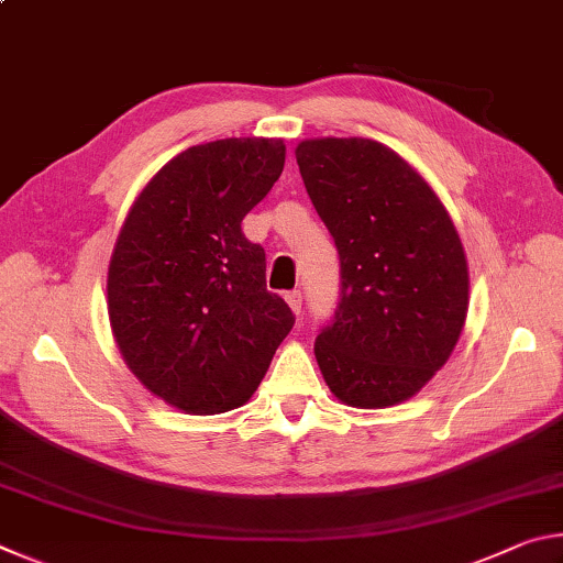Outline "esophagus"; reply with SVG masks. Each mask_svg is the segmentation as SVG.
Returning a JSON list of instances; mask_svg holds the SVG:
<instances>
[{"label":"esophagus","mask_w":563,"mask_h":563,"mask_svg":"<svg viewBox=\"0 0 563 563\" xmlns=\"http://www.w3.org/2000/svg\"><path fill=\"white\" fill-rule=\"evenodd\" d=\"M285 300H288L290 310L295 312V316H300V310H302V292L300 290H290L288 295H285Z\"/></svg>","instance_id":"esophagus-1"}]
</instances>
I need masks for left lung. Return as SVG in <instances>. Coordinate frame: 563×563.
<instances>
[{"mask_svg":"<svg viewBox=\"0 0 563 563\" xmlns=\"http://www.w3.org/2000/svg\"><path fill=\"white\" fill-rule=\"evenodd\" d=\"M302 184L340 253V305L316 340L330 393L360 409L417 395L470 308L460 233L432 186L373 139H305Z\"/></svg>","mask_w":563,"mask_h":563,"instance_id":"1","label":"left lung"}]
</instances>
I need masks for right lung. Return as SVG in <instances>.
Returning <instances> with one entry per match:
<instances>
[{
  "mask_svg": "<svg viewBox=\"0 0 563 563\" xmlns=\"http://www.w3.org/2000/svg\"><path fill=\"white\" fill-rule=\"evenodd\" d=\"M283 166V139L190 146L121 225L107 278L113 340L139 383L180 412L245 405L292 328L265 288V251L241 228Z\"/></svg>",
  "mask_w": 563,
  "mask_h": 563,
  "instance_id": "1",
  "label": "right lung"
}]
</instances>
